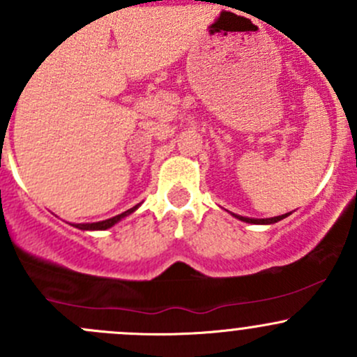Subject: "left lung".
Returning <instances> with one entry per match:
<instances>
[{
  "label": "left lung",
  "mask_w": 357,
  "mask_h": 357,
  "mask_svg": "<svg viewBox=\"0 0 357 357\" xmlns=\"http://www.w3.org/2000/svg\"><path fill=\"white\" fill-rule=\"evenodd\" d=\"M289 214H283V215H276V218H269V219H250V218H242V215H235L238 218L240 221H245V222H252V225H273V222H278L282 219H285Z\"/></svg>",
  "instance_id": "8db88e82"
}]
</instances>
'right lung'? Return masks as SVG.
<instances>
[{
  "mask_svg": "<svg viewBox=\"0 0 357 357\" xmlns=\"http://www.w3.org/2000/svg\"><path fill=\"white\" fill-rule=\"evenodd\" d=\"M136 208H138V205H136V207H132V208H129V211L122 212V214L115 215V218L105 219V221H100V222H88V225H74V226H75V228H79V229H107V228H112V226H114L115 222L121 221L122 218H126V215H129V214H131V212H135Z\"/></svg>",
  "mask_w": 357,
  "mask_h": 357,
  "instance_id": "1",
  "label": "right lung"
}]
</instances>
